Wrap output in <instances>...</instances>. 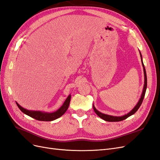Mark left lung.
Here are the masks:
<instances>
[{"label":"left lung","mask_w":160,"mask_h":160,"mask_svg":"<svg viewBox=\"0 0 160 160\" xmlns=\"http://www.w3.org/2000/svg\"><path fill=\"white\" fill-rule=\"evenodd\" d=\"M140 57H141V59H142V63L143 67V72H144V86H143V92H142V94L141 95V98L139 99L138 103H137V105L135 106V108L129 112L128 114L126 115H124L123 116H120V117H117V116H113V115H106L104 113H102L99 112L98 110H97L96 108H95L94 105H93V108L94 109V111L95 112V113L98 115L99 117L101 119H103V120L106 121V122H121V121H123L125 119H127L128 118H129V116L133 115L136 111L138 110V109L139 108L140 106H141L142 102H143V100L144 98V96L145 94H146V89H147V75H146V69H145V67L143 65V62L142 61V56L141 52H140Z\"/></svg>","instance_id":"1"}]
</instances>
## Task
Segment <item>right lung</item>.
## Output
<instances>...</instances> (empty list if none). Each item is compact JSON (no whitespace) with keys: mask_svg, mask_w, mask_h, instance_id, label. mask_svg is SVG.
Segmentation results:
<instances>
[{"mask_svg":"<svg viewBox=\"0 0 160 160\" xmlns=\"http://www.w3.org/2000/svg\"><path fill=\"white\" fill-rule=\"evenodd\" d=\"M71 95L68 96V98L66 99L64 103L62 104L61 107L57 110L55 112L52 113H47V112H43V111H31V110H27L25 108H22L21 106L18 103H17L18 108L20 109V110L22 111V113L25 114L30 116V117L35 119L38 121H43V122H51V121H53L57 118H59L63 115L66 111L69 108V105L70 103V100H71Z\"/></svg>","mask_w":160,"mask_h":160,"instance_id":"right-lung-1","label":"right lung"}]
</instances>
